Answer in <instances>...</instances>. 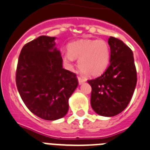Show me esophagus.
Instances as JSON below:
<instances>
[{
	"label": "esophagus",
	"mask_w": 150,
	"mask_h": 150,
	"mask_svg": "<svg viewBox=\"0 0 150 150\" xmlns=\"http://www.w3.org/2000/svg\"><path fill=\"white\" fill-rule=\"evenodd\" d=\"M78 80H79V85H81V84L84 83V82L86 81V79H83V78H81V77H78Z\"/></svg>",
	"instance_id": "obj_1"
}]
</instances>
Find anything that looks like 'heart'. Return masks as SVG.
<instances>
[{
    "mask_svg": "<svg viewBox=\"0 0 150 150\" xmlns=\"http://www.w3.org/2000/svg\"><path fill=\"white\" fill-rule=\"evenodd\" d=\"M62 58L69 68H72L75 59H79L81 72L87 76H97L109 64L110 49L104 40H80L69 45V52L63 54Z\"/></svg>",
    "mask_w": 150,
    "mask_h": 150,
    "instance_id": "obj_1",
    "label": "heart"
}]
</instances>
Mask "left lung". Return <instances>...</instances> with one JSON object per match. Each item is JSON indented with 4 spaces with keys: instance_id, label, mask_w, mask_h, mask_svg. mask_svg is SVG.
Returning <instances> with one entry per match:
<instances>
[{
    "instance_id": "1",
    "label": "left lung",
    "mask_w": 150,
    "mask_h": 150,
    "mask_svg": "<svg viewBox=\"0 0 150 150\" xmlns=\"http://www.w3.org/2000/svg\"><path fill=\"white\" fill-rule=\"evenodd\" d=\"M109 67L100 77L88 80L92 87L91 105L97 114L106 117L126 109L135 91L136 69L132 50L121 40L110 37Z\"/></svg>"
}]
</instances>
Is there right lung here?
<instances>
[{
    "instance_id": "1",
    "label": "right lung",
    "mask_w": 150,
    "mask_h": 150,
    "mask_svg": "<svg viewBox=\"0 0 150 150\" xmlns=\"http://www.w3.org/2000/svg\"><path fill=\"white\" fill-rule=\"evenodd\" d=\"M55 37L40 36L21 51L16 71L18 92L38 117L56 120L69 111V99L79 82L75 73L63 69Z\"/></svg>"
}]
</instances>
